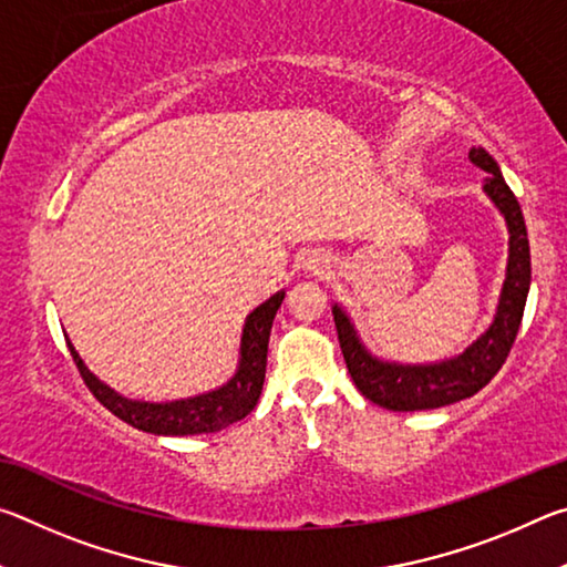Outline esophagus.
Wrapping results in <instances>:
<instances>
[{
	"mask_svg": "<svg viewBox=\"0 0 567 567\" xmlns=\"http://www.w3.org/2000/svg\"><path fill=\"white\" fill-rule=\"evenodd\" d=\"M328 257H324L322 252H312L310 257H307V262H305V267L307 270H315V272H320L322 267H328Z\"/></svg>",
	"mask_w": 567,
	"mask_h": 567,
	"instance_id": "esophagus-1",
	"label": "esophagus"
}]
</instances>
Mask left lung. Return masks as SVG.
<instances>
[{
  "label": "left lung",
  "mask_w": 567,
  "mask_h": 567,
  "mask_svg": "<svg viewBox=\"0 0 567 567\" xmlns=\"http://www.w3.org/2000/svg\"><path fill=\"white\" fill-rule=\"evenodd\" d=\"M470 162L487 172L483 189L501 209L507 233H511L505 282L491 328L457 358L430 364H400L372 358L360 342L348 312L340 305H332L334 328H338L342 358L352 382L370 402L392 412L435 410L473 398L503 368L515 334L520 330L527 290H530V245H527L523 209L503 179L497 162L483 147L470 150Z\"/></svg>",
  "instance_id": "left-lung-1"
}]
</instances>
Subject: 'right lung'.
<instances>
[{"label":"right lung","mask_w":567,"mask_h":567,"mask_svg":"<svg viewBox=\"0 0 567 567\" xmlns=\"http://www.w3.org/2000/svg\"><path fill=\"white\" fill-rule=\"evenodd\" d=\"M282 300L285 292L280 290L247 315L235 375L229 378L223 388L185 400L145 402L124 398L110 385H104L100 378H94L87 370V364L82 362L80 352L72 348V342L66 344H70V352L84 385L92 390V395L97 398L112 415H117L120 420L127 422V425L152 435L217 433V430L233 425V422L249 415V412L255 410L257 400H260L267 368V342H270L272 320L277 310H280Z\"/></svg>","instance_id":"1"}]
</instances>
